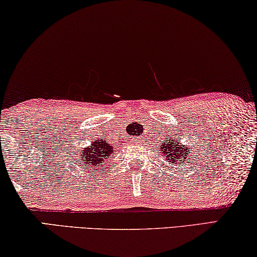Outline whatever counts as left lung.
Masks as SVG:
<instances>
[{
  "label": "left lung",
  "instance_id": "8db88e82",
  "mask_svg": "<svg viewBox=\"0 0 257 257\" xmlns=\"http://www.w3.org/2000/svg\"><path fill=\"white\" fill-rule=\"evenodd\" d=\"M162 142H164V144H162L161 148L165 150V158H167V160H168L170 164L176 165L177 162H181L182 160L186 161L187 157L191 154L190 149L187 148V145H180V142L172 140H165Z\"/></svg>",
  "mask_w": 257,
  "mask_h": 257
}]
</instances>
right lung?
I'll use <instances>...</instances> for the list:
<instances>
[{"label":"right lung","mask_w":257,"mask_h":257,"mask_svg":"<svg viewBox=\"0 0 257 257\" xmlns=\"http://www.w3.org/2000/svg\"><path fill=\"white\" fill-rule=\"evenodd\" d=\"M114 152V146L101 138L100 141L92 142L90 146L81 150V165L85 166V169L89 170V173H95L101 166L106 164Z\"/></svg>","instance_id":"add662e5"}]
</instances>
